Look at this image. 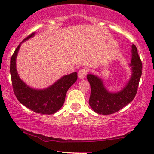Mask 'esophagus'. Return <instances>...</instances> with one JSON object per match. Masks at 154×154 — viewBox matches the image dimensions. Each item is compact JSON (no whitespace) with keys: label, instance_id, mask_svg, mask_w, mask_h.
<instances>
[{"label":"esophagus","instance_id":"34e87169","mask_svg":"<svg viewBox=\"0 0 154 154\" xmlns=\"http://www.w3.org/2000/svg\"><path fill=\"white\" fill-rule=\"evenodd\" d=\"M87 75V70L85 69H81L78 72V77L79 79H84Z\"/></svg>","mask_w":154,"mask_h":154}]
</instances>
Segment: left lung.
I'll return each instance as SVG.
<instances>
[{
  "mask_svg": "<svg viewBox=\"0 0 154 154\" xmlns=\"http://www.w3.org/2000/svg\"><path fill=\"white\" fill-rule=\"evenodd\" d=\"M131 54V63L128 64L131 75L126 85L119 91H109L101 77L92 74L87 75L91 88L89 105L97 114L103 115L114 114L130 103L135 98L142 75V62L134 44L132 45Z\"/></svg>",
  "mask_w": 154,
  "mask_h": 154,
  "instance_id": "8db88e82",
  "label": "left lung"
}]
</instances>
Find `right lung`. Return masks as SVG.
Returning a JSON list of instances; mask_svg holds the SVG:
<instances>
[{"label": "right lung", "instance_id": "1", "mask_svg": "<svg viewBox=\"0 0 154 154\" xmlns=\"http://www.w3.org/2000/svg\"><path fill=\"white\" fill-rule=\"evenodd\" d=\"M31 34L18 45L10 63V73L12 86L16 97L21 103L35 113L43 114H54L62 107L66 92L77 79V73L73 72L64 75L49 87L36 89L28 85L19 77L17 70V57L23 42L35 36Z\"/></svg>", "mask_w": 154, "mask_h": 154}]
</instances>
